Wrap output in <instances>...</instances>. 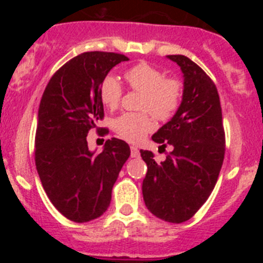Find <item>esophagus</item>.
Instances as JSON below:
<instances>
[{
  "mask_svg": "<svg viewBox=\"0 0 263 263\" xmlns=\"http://www.w3.org/2000/svg\"><path fill=\"white\" fill-rule=\"evenodd\" d=\"M140 148L137 146H131V158H139Z\"/></svg>",
  "mask_w": 263,
  "mask_h": 263,
  "instance_id": "esophagus-1",
  "label": "esophagus"
}]
</instances>
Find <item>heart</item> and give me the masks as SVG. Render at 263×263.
<instances>
[{
    "instance_id": "b5f03b06",
    "label": "heart",
    "mask_w": 263,
    "mask_h": 263,
    "mask_svg": "<svg viewBox=\"0 0 263 263\" xmlns=\"http://www.w3.org/2000/svg\"><path fill=\"white\" fill-rule=\"evenodd\" d=\"M129 87L142 92L139 108L147 110L159 121L176 115L182 102L183 86L177 79L164 76L163 71L147 63H139L126 71ZM122 98V86L115 76H107L100 85V99L109 109H116ZM154 123L145 112L123 113L113 121V128L124 140L139 142L153 129Z\"/></svg>"
}]
</instances>
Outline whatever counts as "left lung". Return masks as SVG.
Wrapping results in <instances>:
<instances>
[{"label":"left lung","mask_w":263,"mask_h":263,"mask_svg":"<svg viewBox=\"0 0 263 263\" xmlns=\"http://www.w3.org/2000/svg\"><path fill=\"white\" fill-rule=\"evenodd\" d=\"M183 73L182 102L176 115L153 135V141L173 151L156 163L140 150L147 165L142 182L145 205L168 222L187 221L213 192L225 154L221 105L215 84L205 71L182 54L166 55Z\"/></svg>","instance_id":"left-lung-1"}]
</instances>
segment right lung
<instances>
[{
	"label": "right lung",
	"instance_id": "obj_1",
	"mask_svg": "<svg viewBox=\"0 0 263 263\" xmlns=\"http://www.w3.org/2000/svg\"><path fill=\"white\" fill-rule=\"evenodd\" d=\"M128 58L85 52L52 76L42 97L35 135V165L55 209L75 222L102 216L131 150L123 140L105 141L100 154L87 147V132L104 117L100 85Z\"/></svg>",
	"mask_w": 263,
	"mask_h": 263
}]
</instances>
